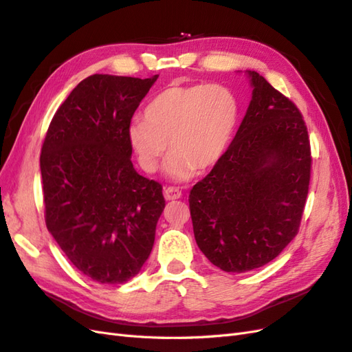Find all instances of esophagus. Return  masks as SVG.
Segmentation results:
<instances>
[{
	"label": "esophagus",
	"instance_id": "obj_1",
	"mask_svg": "<svg viewBox=\"0 0 352 352\" xmlns=\"http://www.w3.org/2000/svg\"><path fill=\"white\" fill-rule=\"evenodd\" d=\"M163 195H165L166 201H174V199L182 198V190H179L178 187H166Z\"/></svg>",
	"mask_w": 352,
	"mask_h": 352
}]
</instances>
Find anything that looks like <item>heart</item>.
<instances>
[{
	"label": "heart",
	"instance_id": "heart-1",
	"mask_svg": "<svg viewBox=\"0 0 352 352\" xmlns=\"http://www.w3.org/2000/svg\"><path fill=\"white\" fill-rule=\"evenodd\" d=\"M239 121V102L230 88L217 84L173 85L145 108V120L127 130L139 166L153 174L168 151L166 175L186 182L195 169L207 170L222 159Z\"/></svg>",
	"mask_w": 352,
	"mask_h": 352
}]
</instances>
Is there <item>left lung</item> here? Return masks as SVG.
Masks as SVG:
<instances>
[{
    "label": "left lung",
    "instance_id": "left-lung-1",
    "mask_svg": "<svg viewBox=\"0 0 352 352\" xmlns=\"http://www.w3.org/2000/svg\"><path fill=\"white\" fill-rule=\"evenodd\" d=\"M246 73L253 88L246 116L189 195L196 244L226 273L268 264L297 235L312 166L297 106L259 73Z\"/></svg>",
    "mask_w": 352,
    "mask_h": 352
}]
</instances>
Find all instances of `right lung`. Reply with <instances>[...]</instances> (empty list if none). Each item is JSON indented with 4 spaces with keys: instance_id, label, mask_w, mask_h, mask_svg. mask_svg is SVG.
I'll return each instance as SVG.
<instances>
[{
    "instance_id": "obj_1",
    "label": "right lung",
    "mask_w": 352,
    "mask_h": 352,
    "mask_svg": "<svg viewBox=\"0 0 352 352\" xmlns=\"http://www.w3.org/2000/svg\"><path fill=\"white\" fill-rule=\"evenodd\" d=\"M157 75H93L55 112L40 154L47 231L80 273L124 283L148 259L165 208L162 184L139 175L127 130Z\"/></svg>"
}]
</instances>
